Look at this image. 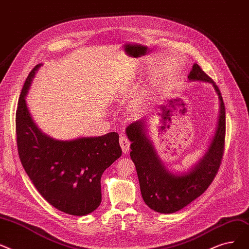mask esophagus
<instances>
[{
	"label": "esophagus",
	"mask_w": 249,
	"mask_h": 249,
	"mask_svg": "<svg viewBox=\"0 0 249 249\" xmlns=\"http://www.w3.org/2000/svg\"><path fill=\"white\" fill-rule=\"evenodd\" d=\"M120 145L122 147L123 152L125 154L129 151V145H131V142L128 141V139L125 136H122L120 138Z\"/></svg>",
	"instance_id": "obj_1"
}]
</instances>
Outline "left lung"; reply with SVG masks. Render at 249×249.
<instances>
[{
	"label": "left lung",
	"instance_id": "8db88e82",
	"mask_svg": "<svg viewBox=\"0 0 249 249\" xmlns=\"http://www.w3.org/2000/svg\"><path fill=\"white\" fill-rule=\"evenodd\" d=\"M188 80L210 83L220 100V115L215 136L205 155L188 172L172 173L164 166L147 136L145 121H137L125 129L128 140L132 142L131 158L137 169L142 196L150 209L161 214H172L203 195L214 180L223 159L226 117L221 92L216 83L197 64L193 66Z\"/></svg>",
	"mask_w": 249,
	"mask_h": 249
}]
</instances>
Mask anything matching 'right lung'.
<instances>
[{"mask_svg": "<svg viewBox=\"0 0 249 249\" xmlns=\"http://www.w3.org/2000/svg\"><path fill=\"white\" fill-rule=\"evenodd\" d=\"M41 64L29 73L16 111V135L23 168L38 193L66 214L85 216L101 203V175L122 156L118 134L60 141L33 122L25 97Z\"/></svg>", "mask_w": 249, "mask_h": 249, "instance_id": "add662e5", "label": "right lung"}]
</instances>
